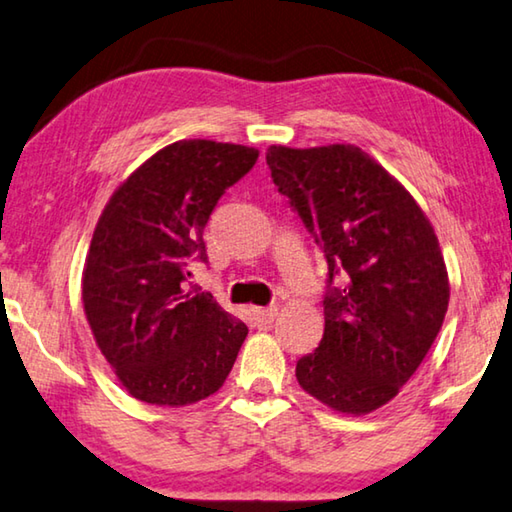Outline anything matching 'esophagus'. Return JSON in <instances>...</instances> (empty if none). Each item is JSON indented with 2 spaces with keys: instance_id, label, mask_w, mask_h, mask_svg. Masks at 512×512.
Here are the masks:
<instances>
[{
  "instance_id": "1",
  "label": "esophagus",
  "mask_w": 512,
  "mask_h": 512,
  "mask_svg": "<svg viewBox=\"0 0 512 512\" xmlns=\"http://www.w3.org/2000/svg\"><path fill=\"white\" fill-rule=\"evenodd\" d=\"M254 322L258 324V326H267V324H272L274 322V317L279 315V308L276 306H267V308H254Z\"/></svg>"
}]
</instances>
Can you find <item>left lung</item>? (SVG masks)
Wrapping results in <instances>:
<instances>
[{
  "label": "left lung",
  "instance_id": "obj_1",
  "mask_svg": "<svg viewBox=\"0 0 512 512\" xmlns=\"http://www.w3.org/2000/svg\"><path fill=\"white\" fill-rule=\"evenodd\" d=\"M265 161L329 265L324 335L297 360V381L340 413H370L397 397L445 320L438 238L406 188L363 149L274 145Z\"/></svg>",
  "mask_w": 512,
  "mask_h": 512
}]
</instances>
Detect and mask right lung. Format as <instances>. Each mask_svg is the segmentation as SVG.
<instances>
[{
  "mask_svg": "<svg viewBox=\"0 0 512 512\" xmlns=\"http://www.w3.org/2000/svg\"><path fill=\"white\" fill-rule=\"evenodd\" d=\"M258 149L179 140L115 190L83 267V308L117 379L145 404L186 406L222 388L247 338L211 292L190 290L208 263L204 229Z\"/></svg>",
  "mask_w": 512,
  "mask_h": 512,
  "instance_id": "obj_1",
  "label": "right lung"
}]
</instances>
